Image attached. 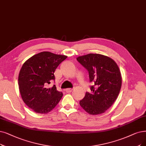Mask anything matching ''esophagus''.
<instances>
[{
    "instance_id": "1",
    "label": "esophagus",
    "mask_w": 146,
    "mask_h": 146,
    "mask_svg": "<svg viewBox=\"0 0 146 146\" xmlns=\"http://www.w3.org/2000/svg\"><path fill=\"white\" fill-rule=\"evenodd\" d=\"M72 89H71V88H69V89H66V90H65V91H66V93H71L72 91Z\"/></svg>"
}]
</instances>
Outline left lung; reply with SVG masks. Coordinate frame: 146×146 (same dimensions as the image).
<instances>
[{
    "label": "left lung",
    "instance_id": "8db88e82",
    "mask_svg": "<svg viewBox=\"0 0 146 146\" xmlns=\"http://www.w3.org/2000/svg\"><path fill=\"white\" fill-rule=\"evenodd\" d=\"M77 61L89 72L92 93L87 92L80 106L90 114L104 113L117 99L121 86L119 68L112 59L100 54L78 57Z\"/></svg>",
    "mask_w": 146,
    "mask_h": 146
}]
</instances>
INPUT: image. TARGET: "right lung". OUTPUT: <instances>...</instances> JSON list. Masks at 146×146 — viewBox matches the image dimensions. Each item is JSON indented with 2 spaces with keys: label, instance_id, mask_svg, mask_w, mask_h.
<instances>
[{
  "label": "right lung",
  "instance_id": "right-lung-1",
  "mask_svg": "<svg viewBox=\"0 0 146 146\" xmlns=\"http://www.w3.org/2000/svg\"><path fill=\"white\" fill-rule=\"evenodd\" d=\"M67 56L43 51L31 57L23 64L19 75L20 94L26 106L35 112L46 114L63 96L55 85H47L55 80L54 71Z\"/></svg>",
  "mask_w": 146,
  "mask_h": 146
}]
</instances>
